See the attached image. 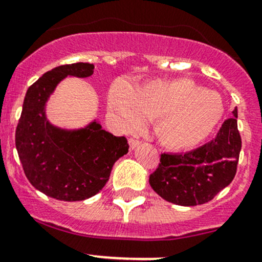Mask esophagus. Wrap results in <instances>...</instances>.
<instances>
[{"instance_id":"esophagus-1","label":"esophagus","mask_w":262,"mask_h":262,"mask_svg":"<svg viewBox=\"0 0 262 262\" xmlns=\"http://www.w3.org/2000/svg\"><path fill=\"white\" fill-rule=\"evenodd\" d=\"M140 143H141V141H139V140H136V139H128V145H130L131 150H134L135 147H137V146H139Z\"/></svg>"}]
</instances>
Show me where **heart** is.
<instances>
[{"mask_svg": "<svg viewBox=\"0 0 262 262\" xmlns=\"http://www.w3.org/2000/svg\"><path fill=\"white\" fill-rule=\"evenodd\" d=\"M108 105L122 125L137 130L157 120V136L171 148L198 145L213 131L224 115L220 95L187 78L155 80L135 90L119 81L111 87Z\"/></svg>", "mask_w": 262, "mask_h": 262, "instance_id": "obj_1", "label": "heart"}]
</instances>
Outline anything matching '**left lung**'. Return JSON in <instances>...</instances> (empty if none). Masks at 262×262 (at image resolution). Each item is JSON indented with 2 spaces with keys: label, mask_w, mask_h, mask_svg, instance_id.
Returning a JSON list of instances; mask_svg holds the SVG:
<instances>
[{
  "label": "left lung",
  "mask_w": 262,
  "mask_h": 262,
  "mask_svg": "<svg viewBox=\"0 0 262 262\" xmlns=\"http://www.w3.org/2000/svg\"><path fill=\"white\" fill-rule=\"evenodd\" d=\"M210 142L185 154H161L150 185L166 201L181 206L206 204L229 186L241 151L237 108Z\"/></svg>",
  "instance_id": "left-lung-1"
}]
</instances>
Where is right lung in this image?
<instances>
[{"label": "right lung", "mask_w": 262, "mask_h": 262, "mask_svg": "<svg viewBox=\"0 0 262 262\" xmlns=\"http://www.w3.org/2000/svg\"><path fill=\"white\" fill-rule=\"evenodd\" d=\"M92 63L62 64L29 87L22 106L16 148L25 175L33 187L61 201H82L108 181L115 162L128 152L125 136L102 130L97 121L80 130H63L46 119L45 105L66 76L89 77Z\"/></svg>", "instance_id": "add662e5"}]
</instances>
